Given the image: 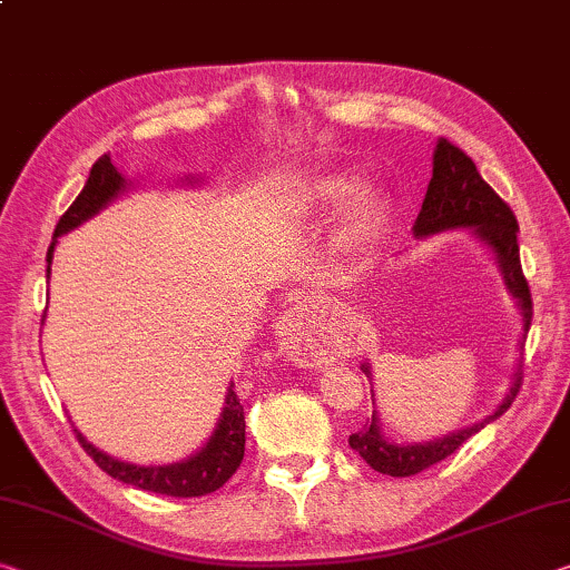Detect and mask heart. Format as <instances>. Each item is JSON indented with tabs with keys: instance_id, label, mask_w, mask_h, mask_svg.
<instances>
[{
	"instance_id": "1",
	"label": "heart",
	"mask_w": 570,
	"mask_h": 570,
	"mask_svg": "<svg viewBox=\"0 0 570 570\" xmlns=\"http://www.w3.org/2000/svg\"><path fill=\"white\" fill-rule=\"evenodd\" d=\"M357 183L360 179L352 175V171H324V175L314 177L312 183L306 185V205L314 207V210H330V207L345 203L346 197L357 188ZM383 197L377 195L375 189H358L345 205V210H342L337 230H334V248H337L342 256H357V253L370 248V243L377 238V233L383 228Z\"/></svg>"
}]
</instances>
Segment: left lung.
<instances>
[{
	"label": "left lung",
	"mask_w": 570,
	"mask_h": 570,
	"mask_svg": "<svg viewBox=\"0 0 570 570\" xmlns=\"http://www.w3.org/2000/svg\"><path fill=\"white\" fill-rule=\"evenodd\" d=\"M454 228H474V236L484 240L487 246L494 250L497 264L504 276L510 294L518 299L522 312V330H530L532 322V299L528 278L522 276L520 266V246H518V218L510 210V205L502 200L494 189L484 183L476 165L469 159L462 149L454 147L449 139H439L436 149H433V177L423 197L421 213L413 225V236L426 238L441 230ZM363 373L370 377V367L363 365ZM522 385V370L514 373V385L510 387V395L497 405L492 415L484 421L474 423V426L449 433L444 439L426 441V444H393L385 441L381 423H377L375 413L373 421L367 423L363 431L352 433L350 446L357 451L365 462L381 474L391 476H413L439 464L441 459L454 454V451L472 439L476 431H482L487 423L500 419V415L510 409L512 401L518 399Z\"/></svg>",
	"instance_id": "1"
}]
</instances>
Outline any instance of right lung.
I'll list each match as a JSON object with an SVG mask.
<instances>
[{"instance_id": "1", "label": "right lung", "mask_w": 570, "mask_h": 570, "mask_svg": "<svg viewBox=\"0 0 570 570\" xmlns=\"http://www.w3.org/2000/svg\"><path fill=\"white\" fill-rule=\"evenodd\" d=\"M124 187L126 179L119 175V169L111 165V157H98L96 165L90 167L86 187L80 189L76 203L62 213V218L56 225V233H52V243L48 248V276L52 264V250H56V243L62 233L73 230L80 223L94 218V215L98 210H104ZM233 387H236V383H230L228 387L223 413L213 436L207 439V444L197 451L195 456L185 459V462L165 466H137L129 462H119V459L98 451L90 441H86V436L78 429L76 439L80 441V446L86 449V454L94 459L108 476H114V480H119L124 484L167 497L210 494L215 490H220V487L236 474V469L243 462V451H246V419H243V405Z\"/></svg>"}]
</instances>
